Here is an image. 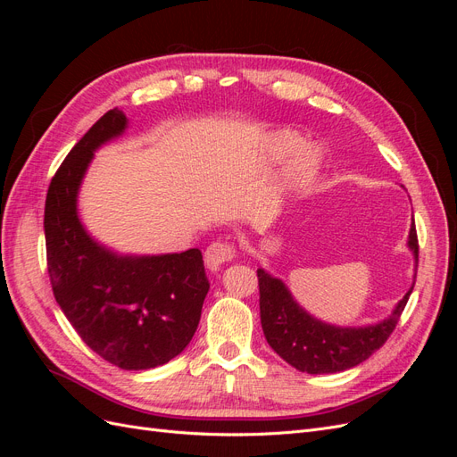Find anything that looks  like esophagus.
Returning <instances> with one entry per match:
<instances>
[{"instance_id":"esophagus-1","label":"esophagus","mask_w":457,"mask_h":457,"mask_svg":"<svg viewBox=\"0 0 457 457\" xmlns=\"http://www.w3.org/2000/svg\"><path fill=\"white\" fill-rule=\"evenodd\" d=\"M205 267L210 269L212 272H217L220 267L225 265L227 261H230L234 257V247L227 242H213L210 244V247L205 250Z\"/></svg>"}]
</instances>
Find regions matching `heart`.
Returning a JSON list of instances; mask_svg holds the SVG:
<instances>
[{
	"mask_svg": "<svg viewBox=\"0 0 457 457\" xmlns=\"http://www.w3.org/2000/svg\"><path fill=\"white\" fill-rule=\"evenodd\" d=\"M299 145L301 139L294 131L270 133L265 143H262V152H265L269 160H284L292 156L286 165V181L292 187L309 185L318 175L322 163V158L316 148L302 146L299 149Z\"/></svg>",
	"mask_w": 457,
	"mask_h": 457,
	"instance_id": "b5f03b06",
	"label": "heart"
}]
</instances>
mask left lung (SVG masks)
Segmentation results:
<instances>
[{
    "instance_id": "obj_1",
    "label": "left lung",
    "mask_w": 457,
    "mask_h": 457,
    "mask_svg": "<svg viewBox=\"0 0 457 457\" xmlns=\"http://www.w3.org/2000/svg\"><path fill=\"white\" fill-rule=\"evenodd\" d=\"M408 247L416 261L413 270L418 272L420 245L413 223L408 234ZM257 278L261 326L267 343L289 366L307 373H337L364 362L393 334L416 284L413 274L408 294L396 303L385 320L351 328L318 320L299 305L280 278L265 269H257Z\"/></svg>"
}]
</instances>
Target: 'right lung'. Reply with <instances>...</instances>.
Returning a JSON list of instances; mask_svg holds the SVG:
<instances>
[{
    "mask_svg": "<svg viewBox=\"0 0 457 457\" xmlns=\"http://www.w3.org/2000/svg\"><path fill=\"white\" fill-rule=\"evenodd\" d=\"M129 120L114 108L68 152L46 200L47 270L54 299L91 351L121 370H150L181 354L198 328L210 282L202 252L118 253L96 242L78 213L95 152Z\"/></svg>",
    "mask_w": 457,
    "mask_h": 457,
    "instance_id": "obj_1",
    "label": "right lung"
}]
</instances>
